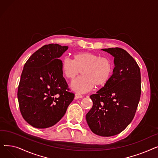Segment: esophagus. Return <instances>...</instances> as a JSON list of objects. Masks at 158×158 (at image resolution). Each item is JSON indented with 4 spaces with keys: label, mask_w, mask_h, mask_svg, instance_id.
I'll return each mask as SVG.
<instances>
[{
    "label": "esophagus",
    "mask_w": 158,
    "mask_h": 158,
    "mask_svg": "<svg viewBox=\"0 0 158 158\" xmlns=\"http://www.w3.org/2000/svg\"><path fill=\"white\" fill-rule=\"evenodd\" d=\"M83 97V96L81 95V94H75V99H78V98H81Z\"/></svg>",
    "instance_id": "esophagus-1"
}]
</instances>
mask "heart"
<instances>
[{
    "instance_id": "1",
    "label": "heart",
    "mask_w": 158,
    "mask_h": 158,
    "mask_svg": "<svg viewBox=\"0 0 158 158\" xmlns=\"http://www.w3.org/2000/svg\"><path fill=\"white\" fill-rule=\"evenodd\" d=\"M73 57V60L63 58L61 69L64 76L70 80L76 78L82 70V76L71 83L72 89L76 92H89L95 86L103 87L111 78L114 63L111 58L89 52H77Z\"/></svg>"
}]
</instances>
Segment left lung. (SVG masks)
<instances>
[{"instance_id":"1","label":"left lung","mask_w":158,"mask_h":158,"mask_svg":"<svg viewBox=\"0 0 158 158\" xmlns=\"http://www.w3.org/2000/svg\"><path fill=\"white\" fill-rule=\"evenodd\" d=\"M114 57V68L109 82L90 95L93 106L86 115L94 134L112 136L125 129L133 119L141 95L139 66L123 48H103Z\"/></svg>"}]
</instances>
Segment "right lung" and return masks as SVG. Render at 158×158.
I'll return each instance as SVG.
<instances>
[{"instance_id": "obj_1", "label": "right lung", "mask_w": 158, "mask_h": 158, "mask_svg": "<svg viewBox=\"0 0 158 158\" xmlns=\"http://www.w3.org/2000/svg\"><path fill=\"white\" fill-rule=\"evenodd\" d=\"M69 48L45 45L25 63L18 88L23 118L32 127L45 129L59 122L74 98L63 77L60 57Z\"/></svg>"}]
</instances>
